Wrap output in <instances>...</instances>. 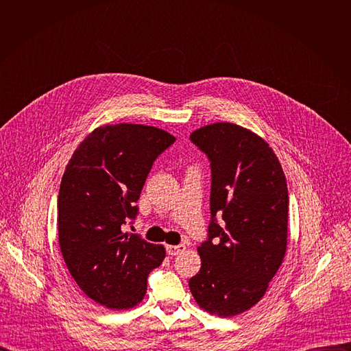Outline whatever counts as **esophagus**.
Listing matches in <instances>:
<instances>
[{"label":"esophagus","mask_w":351,"mask_h":351,"mask_svg":"<svg viewBox=\"0 0 351 351\" xmlns=\"http://www.w3.org/2000/svg\"><path fill=\"white\" fill-rule=\"evenodd\" d=\"M186 250L184 244H179V245H167V253L169 256H179L182 254Z\"/></svg>","instance_id":"esophagus-1"}]
</instances>
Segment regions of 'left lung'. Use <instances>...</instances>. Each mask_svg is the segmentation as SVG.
<instances>
[{
    "mask_svg": "<svg viewBox=\"0 0 351 351\" xmlns=\"http://www.w3.org/2000/svg\"><path fill=\"white\" fill-rule=\"evenodd\" d=\"M190 138L211 161L213 221L189 287L199 308L230 318L260 302L285 258L287 183L274 149L250 129L217 122Z\"/></svg>",
    "mask_w": 351,
    "mask_h": 351,
    "instance_id": "left-lung-1",
    "label": "left lung"
}]
</instances>
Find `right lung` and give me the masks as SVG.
<instances>
[{
	"mask_svg": "<svg viewBox=\"0 0 351 351\" xmlns=\"http://www.w3.org/2000/svg\"><path fill=\"white\" fill-rule=\"evenodd\" d=\"M175 141L137 123L95 128L72 154L58 194V241L65 264L93 302L130 310L147 291V276L165 258L161 244L123 233L156 158Z\"/></svg>",
	"mask_w": 351,
	"mask_h": 351,
	"instance_id": "add662e5",
	"label": "right lung"
}]
</instances>
